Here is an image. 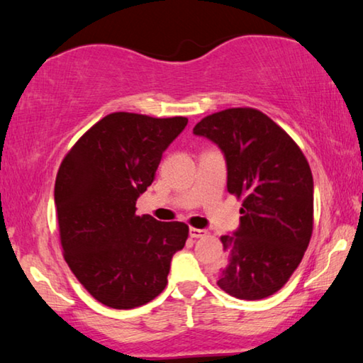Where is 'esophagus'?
<instances>
[{"label":"esophagus","mask_w":363,"mask_h":363,"mask_svg":"<svg viewBox=\"0 0 363 363\" xmlns=\"http://www.w3.org/2000/svg\"><path fill=\"white\" fill-rule=\"evenodd\" d=\"M189 233H190V237H192V238H201V237L206 235V230L205 229H195V227H190Z\"/></svg>","instance_id":"1"}]
</instances>
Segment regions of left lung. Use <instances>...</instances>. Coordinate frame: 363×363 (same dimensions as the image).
<instances>
[{
	"mask_svg": "<svg viewBox=\"0 0 363 363\" xmlns=\"http://www.w3.org/2000/svg\"><path fill=\"white\" fill-rule=\"evenodd\" d=\"M194 134L219 147L227 190L243 196L240 225L220 237L219 288L240 299L279 291L299 266L312 235L314 179L303 152L255 108H227L196 123Z\"/></svg>",
	"mask_w": 363,
	"mask_h": 363,
	"instance_id": "left-lung-1",
	"label": "left lung"
}]
</instances>
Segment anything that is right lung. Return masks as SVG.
<instances>
[{"label":"right lung","instance_id":"add662e5","mask_svg":"<svg viewBox=\"0 0 363 363\" xmlns=\"http://www.w3.org/2000/svg\"><path fill=\"white\" fill-rule=\"evenodd\" d=\"M187 121L110 113L59 168L54 201L65 261L79 284L113 309L157 298L168 284L171 259L186 245V224L138 216L136 201Z\"/></svg>","mask_w":363,"mask_h":363}]
</instances>
